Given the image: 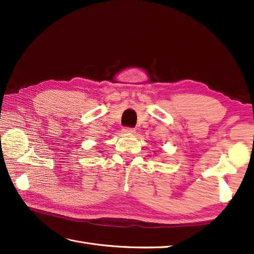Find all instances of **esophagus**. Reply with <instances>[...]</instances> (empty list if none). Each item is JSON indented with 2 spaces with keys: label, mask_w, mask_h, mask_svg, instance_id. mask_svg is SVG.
<instances>
[{
  "label": "esophagus",
  "mask_w": 254,
  "mask_h": 254,
  "mask_svg": "<svg viewBox=\"0 0 254 254\" xmlns=\"http://www.w3.org/2000/svg\"><path fill=\"white\" fill-rule=\"evenodd\" d=\"M122 133H124V134H133V133H135V130H134V128H132V127H123Z\"/></svg>",
  "instance_id": "34e87169"
}]
</instances>
